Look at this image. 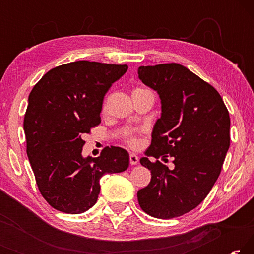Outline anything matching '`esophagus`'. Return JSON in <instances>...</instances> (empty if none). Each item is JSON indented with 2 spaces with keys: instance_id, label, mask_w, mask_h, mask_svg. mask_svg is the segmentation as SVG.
<instances>
[{
  "instance_id": "obj_1",
  "label": "esophagus",
  "mask_w": 254,
  "mask_h": 254,
  "mask_svg": "<svg viewBox=\"0 0 254 254\" xmlns=\"http://www.w3.org/2000/svg\"><path fill=\"white\" fill-rule=\"evenodd\" d=\"M139 162V157L136 156L134 153H131L130 154V163L131 165H136V163Z\"/></svg>"
}]
</instances>
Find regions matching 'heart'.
I'll list each match as a JSON object with an SVG mask.
<instances>
[{
	"label": "heart",
	"mask_w": 254,
	"mask_h": 254,
	"mask_svg": "<svg viewBox=\"0 0 254 254\" xmlns=\"http://www.w3.org/2000/svg\"><path fill=\"white\" fill-rule=\"evenodd\" d=\"M137 91H147V89L136 88V89H134V91H133V92H137ZM127 142H128V144L132 145L133 148H136L137 145H139V140H137L136 137H131V139H128V140H127Z\"/></svg>",
	"instance_id": "b5f03b06"
}]
</instances>
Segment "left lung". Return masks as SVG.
<instances>
[{"label": "left lung", "mask_w": 254, "mask_h": 254, "mask_svg": "<svg viewBox=\"0 0 254 254\" xmlns=\"http://www.w3.org/2000/svg\"><path fill=\"white\" fill-rule=\"evenodd\" d=\"M137 74L161 100L147 157L140 159L151 182L137 200L150 216L169 220L197 207L217 180L230 147V115L216 89L179 64L141 66ZM149 156H171L175 168Z\"/></svg>", "instance_id": "obj_1"}]
</instances>
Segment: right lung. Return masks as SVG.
I'll list each match as a JSON object with an SVG mask.
<instances>
[{"mask_svg":"<svg viewBox=\"0 0 254 254\" xmlns=\"http://www.w3.org/2000/svg\"><path fill=\"white\" fill-rule=\"evenodd\" d=\"M127 70V65L79 60L50 69L30 93L23 121L27 154L51 207L84 213L95 205L103 176L127 169L130 158L122 148L81 156V136L101 123L105 94Z\"/></svg>","mask_w":254,"mask_h":254,"instance_id":"right-lung-1","label":"right lung"}]
</instances>
